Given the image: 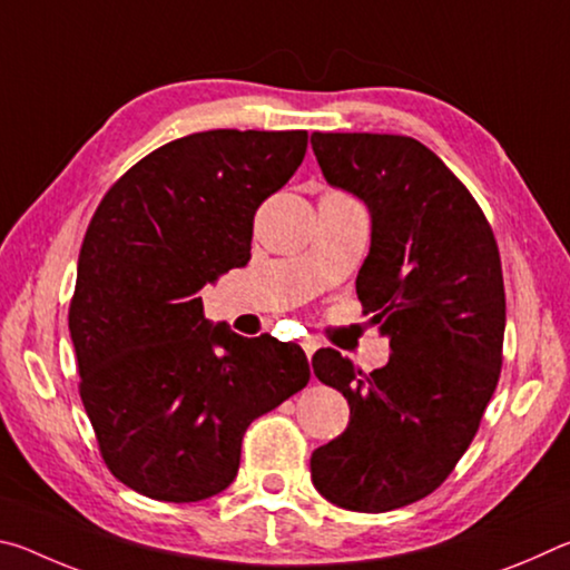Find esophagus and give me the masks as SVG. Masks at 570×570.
I'll list each match as a JSON object with an SVG mask.
<instances>
[{"mask_svg":"<svg viewBox=\"0 0 570 570\" xmlns=\"http://www.w3.org/2000/svg\"><path fill=\"white\" fill-rule=\"evenodd\" d=\"M302 346H304V352H306L308 360H312V354L320 350V342H316L314 336H306V340H302Z\"/></svg>","mask_w":570,"mask_h":570,"instance_id":"1","label":"esophagus"}]
</instances>
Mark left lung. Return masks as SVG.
<instances>
[{
	"label": "left lung",
	"instance_id": "left-lung-1",
	"mask_svg": "<svg viewBox=\"0 0 570 570\" xmlns=\"http://www.w3.org/2000/svg\"><path fill=\"white\" fill-rule=\"evenodd\" d=\"M312 146L324 178L372 214L356 296L392 350L370 374L314 354L350 424L314 450L312 480L334 505L384 513L438 490L475 438L503 366V266L478 200L420 140L314 132Z\"/></svg>",
	"mask_w": 570,
	"mask_h": 570
}]
</instances>
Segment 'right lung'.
Here are the masks:
<instances>
[{"label":"right lung","mask_w":570,"mask_h":570,"mask_svg":"<svg viewBox=\"0 0 570 570\" xmlns=\"http://www.w3.org/2000/svg\"><path fill=\"white\" fill-rule=\"evenodd\" d=\"M306 130L170 140L105 193L70 302L80 397L105 465L135 493L196 503L226 490L258 414L308 382L298 344L210 326L198 292L250 256L258 206L284 188Z\"/></svg>","instance_id":"add662e5"}]
</instances>
